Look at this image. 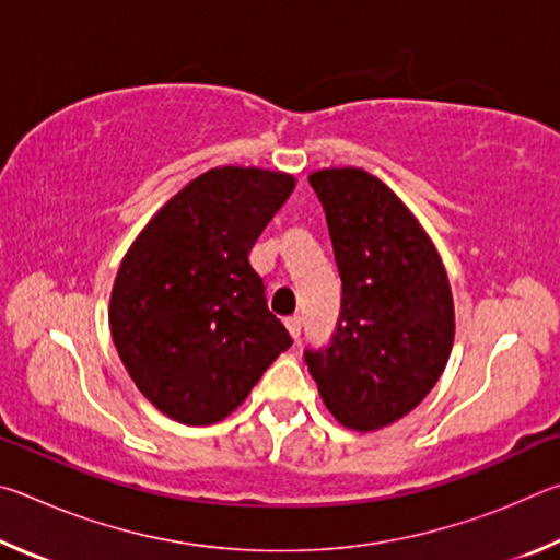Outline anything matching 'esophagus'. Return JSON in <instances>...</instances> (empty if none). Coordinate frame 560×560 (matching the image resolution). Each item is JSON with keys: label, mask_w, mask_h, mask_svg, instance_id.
I'll list each match as a JSON object with an SVG mask.
<instances>
[{"label": "esophagus", "mask_w": 560, "mask_h": 560, "mask_svg": "<svg viewBox=\"0 0 560 560\" xmlns=\"http://www.w3.org/2000/svg\"><path fill=\"white\" fill-rule=\"evenodd\" d=\"M287 328H289V334L293 338H299L301 336V316H289L287 318Z\"/></svg>", "instance_id": "esophagus-1"}]
</instances>
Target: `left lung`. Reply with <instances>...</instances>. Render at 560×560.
I'll use <instances>...</instances> for the list:
<instances>
[{
	"mask_svg": "<svg viewBox=\"0 0 560 560\" xmlns=\"http://www.w3.org/2000/svg\"><path fill=\"white\" fill-rule=\"evenodd\" d=\"M324 205L343 296L336 334L306 348L308 373L340 424L371 432L420 405L454 340L438 249L390 187L360 167L308 177Z\"/></svg>",
	"mask_w": 560,
	"mask_h": 560,
	"instance_id": "left-lung-1",
	"label": "left lung"
}]
</instances>
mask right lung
<instances>
[{
    "mask_svg": "<svg viewBox=\"0 0 560 560\" xmlns=\"http://www.w3.org/2000/svg\"><path fill=\"white\" fill-rule=\"evenodd\" d=\"M296 179L214 167L148 222L120 261L110 336L132 383L183 424L240 407L293 340L271 314L249 252Z\"/></svg>",
    "mask_w": 560,
    "mask_h": 560,
    "instance_id": "1",
    "label": "right lung"
}]
</instances>
